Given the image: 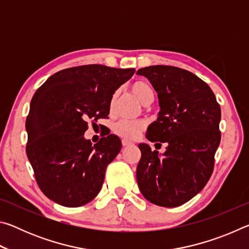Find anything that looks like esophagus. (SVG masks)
Returning <instances> with one entry per match:
<instances>
[{
  "mask_svg": "<svg viewBox=\"0 0 249 249\" xmlns=\"http://www.w3.org/2000/svg\"><path fill=\"white\" fill-rule=\"evenodd\" d=\"M122 145H123V147H127V146L133 145V142L126 141V140H123V141H122Z\"/></svg>",
  "mask_w": 249,
  "mask_h": 249,
  "instance_id": "1",
  "label": "esophagus"
}]
</instances>
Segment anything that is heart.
<instances>
[{
	"label": "heart",
	"mask_w": 249,
	"mask_h": 249,
	"mask_svg": "<svg viewBox=\"0 0 249 249\" xmlns=\"http://www.w3.org/2000/svg\"><path fill=\"white\" fill-rule=\"evenodd\" d=\"M130 92L142 105H148L154 100V89L150 84L145 81H135L130 86ZM117 100V93H113L108 102L109 112H113L115 107ZM145 125L141 121H119L114 125V133L124 140H136L140 136L142 130H144Z\"/></svg>",
	"instance_id": "1"
}]
</instances>
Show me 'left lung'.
I'll use <instances>...</instances> for the list:
<instances>
[{"mask_svg":"<svg viewBox=\"0 0 249 249\" xmlns=\"http://www.w3.org/2000/svg\"><path fill=\"white\" fill-rule=\"evenodd\" d=\"M137 74L149 80L159 99L158 119L146 138L167 145L161 156L147 144L138 145V187L151 203L176 208L196 196L212 175L221 142L220 104L208 84L188 70L150 66Z\"/></svg>","mask_w":249,"mask_h":249,"instance_id":"8db88e82","label":"left lung"}]
</instances>
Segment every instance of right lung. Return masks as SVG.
<instances>
[{
	"instance_id": "obj_1",
	"label": "right lung",
	"mask_w": 249,
	"mask_h": 249,
	"mask_svg": "<svg viewBox=\"0 0 249 249\" xmlns=\"http://www.w3.org/2000/svg\"><path fill=\"white\" fill-rule=\"evenodd\" d=\"M134 72L103 65L72 67L53 74L35 92L26 119V154L48 199L78 208L98 196L122 142L108 132L92 145L84 132L90 122L107 119L112 94Z\"/></svg>"
}]
</instances>
